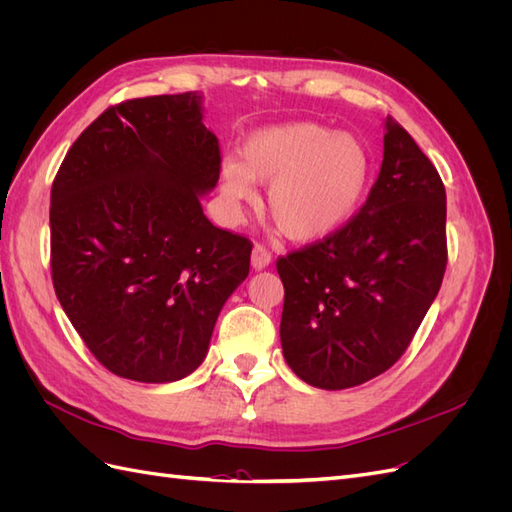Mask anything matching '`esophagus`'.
I'll use <instances>...</instances> for the list:
<instances>
[{"instance_id":"obj_1","label":"esophagus","mask_w":512,"mask_h":512,"mask_svg":"<svg viewBox=\"0 0 512 512\" xmlns=\"http://www.w3.org/2000/svg\"><path fill=\"white\" fill-rule=\"evenodd\" d=\"M269 265H271V252L267 250V247L254 245V250H252V267L256 271H262V269H267Z\"/></svg>"}]
</instances>
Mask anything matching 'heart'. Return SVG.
<instances>
[{
  "instance_id": "heart-1",
  "label": "heart",
  "mask_w": 512,
  "mask_h": 512,
  "mask_svg": "<svg viewBox=\"0 0 512 512\" xmlns=\"http://www.w3.org/2000/svg\"><path fill=\"white\" fill-rule=\"evenodd\" d=\"M374 158L361 136L314 121L260 128L226 162L220 190L230 207L254 198L252 181L269 183L265 209L284 235L299 243L331 237L359 211Z\"/></svg>"
}]
</instances>
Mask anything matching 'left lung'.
Returning <instances> with one entry per match:
<instances>
[{
	"label": "left lung",
	"mask_w": 512,
	"mask_h": 512,
	"mask_svg": "<svg viewBox=\"0 0 512 512\" xmlns=\"http://www.w3.org/2000/svg\"><path fill=\"white\" fill-rule=\"evenodd\" d=\"M444 269V183L414 138L386 117L380 175L359 215L277 260L286 363L324 391L380 376L410 346Z\"/></svg>",
	"instance_id": "obj_1"
}]
</instances>
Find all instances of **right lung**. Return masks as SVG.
Returning a JSON list of instances; mask_svg holds the SVG:
<instances>
[{
	"label": "right lung",
	"instance_id": "obj_1",
	"mask_svg": "<svg viewBox=\"0 0 512 512\" xmlns=\"http://www.w3.org/2000/svg\"><path fill=\"white\" fill-rule=\"evenodd\" d=\"M198 91L121 102L76 138L51 190L55 294L119 378L175 382L205 361L252 243L215 228L200 198L220 145Z\"/></svg>",
	"mask_w": 512,
	"mask_h": 512
}]
</instances>
